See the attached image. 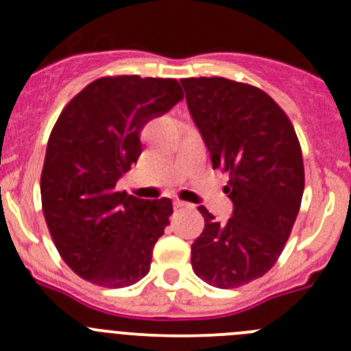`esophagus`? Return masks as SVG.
Segmentation results:
<instances>
[{
  "mask_svg": "<svg viewBox=\"0 0 351 351\" xmlns=\"http://www.w3.org/2000/svg\"><path fill=\"white\" fill-rule=\"evenodd\" d=\"M173 207H175V208H186V207H190V204H189V202H183V200H178V198H176V200L173 202Z\"/></svg>",
  "mask_w": 351,
  "mask_h": 351,
  "instance_id": "obj_1",
  "label": "esophagus"
}]
</instances>
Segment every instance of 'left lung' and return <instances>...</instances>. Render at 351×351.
<instances>
[{
	"mask_svg": "<svg viewBox=\"0 0 351 351\" xmlns=\"http://www.w3.org/2000/svg\"><path fill=\"white\" fill-rule=\"evenodd\" d=\"M182 84L234 205L222 224L198 207L205 228L192 244V268L208 285L236 289L263 277L284 251L302 202V151L287 113L260 88L226 77Z\"/></svg>",
	"mask_w": 351,
	"mask_h": 351,
	"instance_id": "left-lung-1",
	"label": "left lung"
}]
</instances>
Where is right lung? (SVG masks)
<instances>
[{"label":"right lung","mask_w":351,"mask_h":351,"mask_svg":"<svg viewBox=\"0 0 351 351\" xmlns=\"http://www.w3.org/2000/svg\"><path fill=\"white\" fill-rule=\"evenodd\" d=\"M183 98L173 77L105 76L59 115L40 176L42 210L67 267L107 289L146 277L171 200H143L115 189L143 153L141 132Z\"/></svg>","instance_id":"1"}]
</instances>
